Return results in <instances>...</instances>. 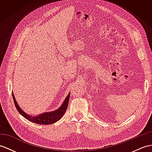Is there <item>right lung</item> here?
I'll return each instance as SVG.
<instances>
[{"mask_svg":"<svg viewBox=\"0 0 152 152\" xmlns=\"http://www.w3.org/2000/svg\"><path fill=\"white\" fill-rule=\"evenodd\" d=\"M69 95L70 94H68V97L66 98L62 106L57 109V110L53 111V112H47L44 113L41 115H39L37 117H30L29 115L26 114L25 112H24L22 109L18 106L17 102L15 98V96L13 95V93L12 92V96L14 101L15 106L17 111L20 115H22L24 118L28 119V121L33 122V123H35L39 124H50L56 123L59 119H61V117L63 116L64 113L66 112V110L68 108V102H69Z\"/></svg>","mask_w":152,"mask_h":152,"instance_id":"right-lung-1","label":"right lung"}]
</instances>
